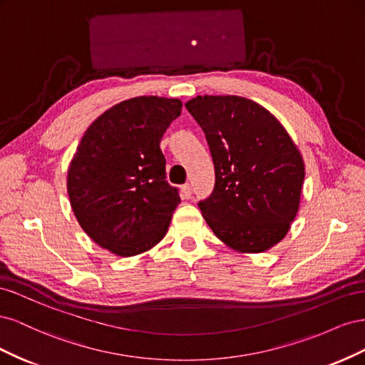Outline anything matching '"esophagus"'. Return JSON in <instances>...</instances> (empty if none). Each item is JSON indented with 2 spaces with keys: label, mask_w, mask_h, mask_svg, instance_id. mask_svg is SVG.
Returning a JSON list of instances; mask_svg holds the SVG:
<instances>
[{
  "label": "esophagus",
  "mask_w": 365,
  "mask_h": 365,
  "mask_svg": "<svg viewBox=\"0 0 365 365\" xmlns=\"http://www.w3.org/2000/svg\"><path fill=\"white\" fill-rule=\"evenodd\" d=\"M181 196L184 197V200H190L192 197V187L189 184L181 185Z\"/></svg>",
  "instance_id": "obj_1"
}]
</instances>
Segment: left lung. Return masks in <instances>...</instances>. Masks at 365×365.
<instances>
[{"label":"left lung","mask_w":365,"mask_h":365,"mask_svg":"<svg viewBox=\"0 0 365 365\" xmlns=\"http://www.w3.org/2000/svg\"><path fill=\"white\" fill-rule=\"evenodd\" d=\"M185 108L202 128L216 184L200 202L215 236L237 252H263L288 235L300 208L304 161L267 108L239 96H197Z\"/></svg>","instance_id":"left-lung-1"}]
</instances>
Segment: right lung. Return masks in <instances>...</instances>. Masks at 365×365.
<instances>
[{
  "mask_svg": "<svg viewBox=\"0 0 365 365\" xmlns=\"http://www.w3.org/2000/svg\"><path fill=\"white\" fill-rule=\"evenodd\" d=\"M181 108L180 98H128L88 126L73 155V213L88 237L115 256L146 252L168 233L181 197L165 182L160 141Z\"/></svg>",
  "mask_w": 365,
  "mask_h": 365,
  "instance_id": "obj_1",
  "label": "right lung"
}]
</instances>
